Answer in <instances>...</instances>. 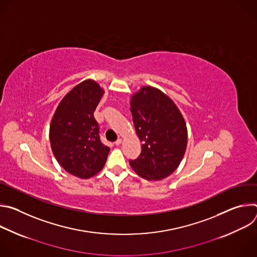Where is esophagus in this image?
<instances>
[{"label":"esophagus","mask_w":257,"mask_h":257,"mask_svg":"<svg viewBox=\"0 0 257 257\" xmlns=\"http://www.w3.org/2000/svg\"><path fill=\"white\" fill-rule=\"evenodd\" d=\"M121 143H122V139H120V138H119V139H117V140H116V142H115V144H116V145H120Z\"/></svg>","instance_id":"obj_1"}]
</instances>
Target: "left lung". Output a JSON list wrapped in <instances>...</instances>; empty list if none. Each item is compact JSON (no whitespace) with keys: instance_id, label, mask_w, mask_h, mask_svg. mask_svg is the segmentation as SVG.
Returning <instances> with one entry per match:
<instances>
[{"instance_id":"8db88e82","label":"left lung","mask_w":257,"mask_h":257,"mask_svg":"<svg viewBox=\"0 0 257 257\" xmlns=\"http://www.w3.org/2000/svg\"><path fill=\"white\" fill-rule=\"evenodd\" d=\"M141 153L129 164L146 180H162L180 165L187 146L186 123L174 101L163 91L143 86L130 101Z\"/></svg>"}]
</instances>
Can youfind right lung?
<instances>
[{
    "instance_id": "1",
    "label": "right lung",
    "mask_w": 257,
    "mask_h": 257,
    "mask_svg": "<svg viewBox=\"0 0 257 257\" xmlns=\"http://www.w3.org/2000/svg\"><path fill=\"white\" fill-rule=\"evenodd\" d=\"M102 95L103 90L95 81H82L64 96L51 122L53 154L66 172L78 178L97 174L109 152L100 141L93 116Z\"/></svg>"
}]
</instances>
